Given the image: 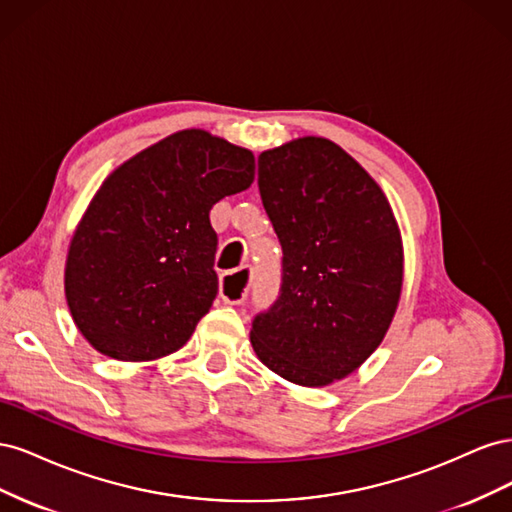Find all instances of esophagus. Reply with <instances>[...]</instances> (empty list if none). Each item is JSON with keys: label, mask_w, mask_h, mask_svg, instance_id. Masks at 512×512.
Returning <instances> with one entry per match:
<instances>
[{"label": "esophagus", "mask_w": 512, "mask_h": 512, "mask_svg": "<svg viewBox=\"0 0 512 512\" xmlns=\"http://www.w3.org/2000/svg\"><path fill=\"white\" fill-rule=\"evenodd\" d=\"M250 282H252V269H247V267L226 273L220 282V297L228 305H239L247 297Z\"/></svg>", "instance_id": "34e87169"}]
</instances>
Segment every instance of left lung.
I'll use <instances>...</instances> for the list:
<instances>
[{"label": "left lung", "mask_w": 512, "mask_h": 512, "mask_svg": "<svg viewBox=\"0 0 512 512\" xmlns=\"http://www.w3.org/2000/svg\"><path fill=\"white\" fill-rule=\"evenodd\" d=\"M262 205L282 243V294L252 322L258 359L299 386H329L382 344L404 284L389 198L350 153L301 136L258 156Z\"/></svg>", "instance_id": "left-lung-1"}]
</instances>
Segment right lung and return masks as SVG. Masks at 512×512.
I'll use <instances>...</instances> for the list:
<instances>
[{"label": "right lung", "mask_w": 512, "mask_h": 512, "mask_svg": "<svg viewBox=\"0 0 512 512\" xmlns=\"http://www.w3.org/2000/svg\"><path fill=\"white\" fill-rule=\"evenodd\" d=\"M254 153L190 128L117 166L76 226L64 290L76 329L117 361H156L192 337L218 294L209 211L243 192Z\"/></svg>", "instance_id": "right-lung-1"}]
</instances>
